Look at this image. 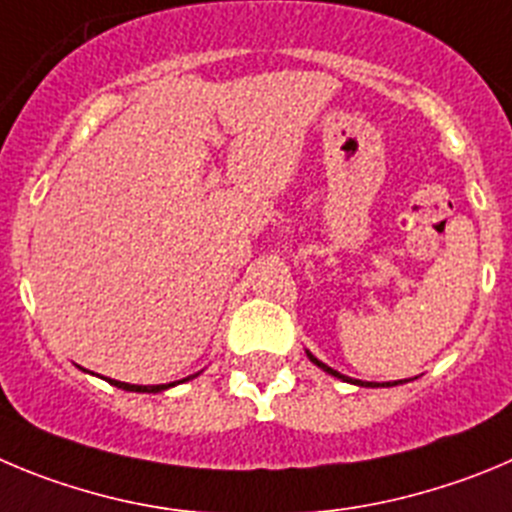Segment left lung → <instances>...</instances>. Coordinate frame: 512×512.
Segmentation results:
<instances>
[{"label": "left lung", "mask_w": 512, "mask_h": 512, "mask_svg": "<svg viewBox=\"0 0 512 512\" xmlns=\"http://www.w3.org/2000/svg\"><path fill=\"white\" fill-rule=\"evenodd\" d=\"M308 358H310V361H313L315 366H318V369H323V371H326V374L336 376V379H343V381H348V384H358V386H384V384H371V381H369V384H366V381H356V379H351V376H343V374H338V371H333L331 366H326V364H323V361H318V358H315L313 353H308ZM396 384H399V381H394V384H391V381H386V386H396Z\"/></svg>", "instance_id": "obj_1"}]
</instances>
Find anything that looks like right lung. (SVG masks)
Masks as SVG:
<instances>
[{"label":"right lung","instance_id":"add662e5","mask_svg":"<svg viewBox=\"0 0 512 512\" xmlns=\"http://www.w3.org/2000/svg\"><path fill=\"white\" fill-rule=\"evenodd\" d=\"M191 376H186V379H181V381H189ZM108 381V384H113V386H118V389H123V391H138V394H159V391H164V389H171V386H176V384H181V381H174V384H156V386H138V384H126V381H116V379H105Z\"/></svg>","mask_w":512,"mask_h":512}]
</instances>
